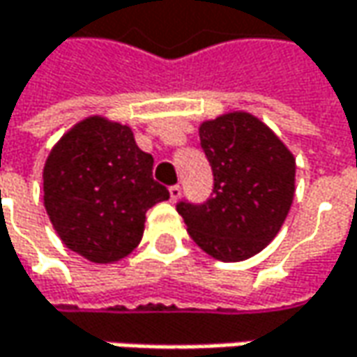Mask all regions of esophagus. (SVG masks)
<instances>
[{"label": "esophagus", "mask_w": 357, "mask_h": 357, "mask_svg": "<svg viewBox=\"0 0 357 357\" xmlns=\"http://www.w3.org/2000/svg\"><path fill=\"white\" fill-rule=\"evenodd\" d=\"M179 196H181V185H179V183L169 185V198H172V202H176Z\"/></svg>", "instance_id": "34e87169"}]
</instances>
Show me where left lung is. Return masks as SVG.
Masks as SVG:
<instances>
[{"instance_id": "obj_1", "label": "left lung", "mask_w": 357, "mask_h": 357, "mask_svg": "<svg viewBox=\"0 0 357 357\" xmlns=\"http://www.w3.org/2000/svg\"><path fill=\"white\" fill-rule=\"evenodd\" d=\"M211 163L204 202L179 200L190 237L220 261H243L278 235L294 198V157L251 114H225L200 126Z\"/></svg>"}]
</instances>
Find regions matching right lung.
Listing matches in <instances>:
<instances>
[{"label":"right lung","instance_id":"obj_1","mask_svg":"<svg viewBox=\"0 0 357 357\" xmlns=\"http://www.w3.org/2000/svg\"><path fill=\"white\" fill-rule=\"evenodd\" d=\"M169 198L153 157L128 126L87 118L50 151L45 206L63 243L93 264H112L141 243L145 214Z\"/></svg>","mask_w":357,"mask_h":357}]
</instances>
